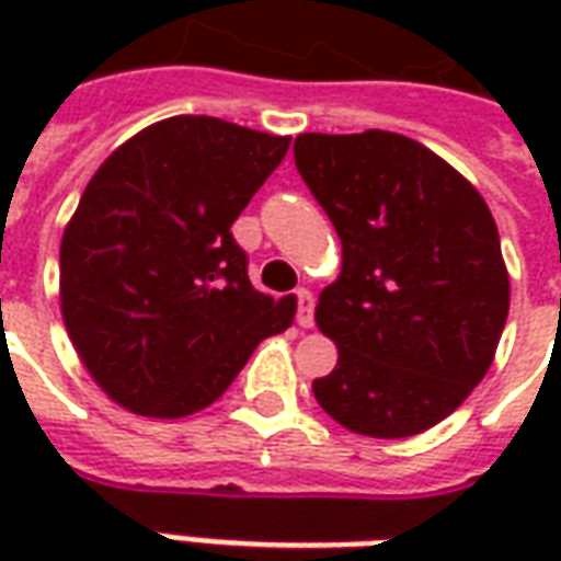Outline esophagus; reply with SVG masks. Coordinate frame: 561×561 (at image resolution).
<instances>
[{"instance_id":"1","label":"esophagus","mask_w":561,"mask_h":561,"mask_svg":"<svg viewBox=\"0 0 561 561\" xmlns=\"http://www.w3.org/2000/svg\"><path fill=\"white\" fill-rule=\"evenodd\" d=\"M297 324L300 328H312L316 324V297L309 288L297 291Z\"/></svg>"}]
</instances>
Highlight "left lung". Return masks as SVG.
Returning <instances> with one entry per match:
<instances>
[{"mask_svg": "<svg viewBox=\"0 0 561 561\" xmlns=\"http://www.w3.org/2000/svg\"><path fill=\"white\" fill-rule=\"evenodd\" d=\"M294 164L342 240L316 321L340 348L312 381L345 430L405 438L486 376L511 285L490 207L433 149L393 131L300 135Z\"/></svg>", "mask_w": 561, "mask_h": 561, "instance_id": "obj_1", "label": "left lung"}]
</instances>
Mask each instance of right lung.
Wrapping results in <instances>:
<instances>
[{
	"instance_id": "1",
	"label": "right lung",
	"mask_w": 561,
	"mask_h": 561,
	"mask_svg": "<svg viewBox=\"0 0 561 561\" xmlns=\"http://www.w3.org/2000/svg\"><path fill=\"white\" fill-rule=\"evenodd\" d=\"M288 144L216 116H171L90 180L59 245L62 321L123 409L201 412L257 342L291 328L297 300L252 288L231 233Z\"/></svg>"
}]
</instances>
